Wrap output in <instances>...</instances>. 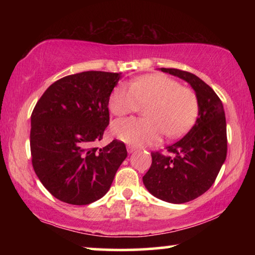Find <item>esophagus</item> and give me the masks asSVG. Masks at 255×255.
<instances>
[{"instance_id": "esophagus-1", "label": "esophagus", "mask_w": 255, "mask_h": 255, "mask_svg": "<svg viewBox=\"0 0 255 255\" xmlns=\"http://www.w3.org/2000/svg\"><path fill=\"white\" fill-rule=\"evenodd\" d=\"M127 150H128V153H133L136 150V147L135 146H131V145H128L127 146Z\"/></svg>"}]
</instances>
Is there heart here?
I'll list each match as a JSON object with an SVG mask.
<instances>
[{"label": "heart", "instance_id": "obj_1", "mask_svg": "<svg viewBox=\"0 0 255 255\" xmlns=\"http://www.w3.org/2000/svg\"><path fill=\"white\" fill-rule=\"evenodd\" d=\"M146 105L147 118L118 120L112 125L114 135L136 146L154 144L164 132L170 138L187 132L199 111L196 93L163 74L140 76L131 84L122 82L109 98L110 111L118 117L138 111Z\"/></svg>", "mask_w": 255, "mask_h": 255}]
</instances>
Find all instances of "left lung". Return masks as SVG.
<instances>
[{"mask_svg":"<svg viewBox=\"0 0 255 255\" xmlns=\"http://www.w3.org/2000/svg\"><path fill=\"white\" fill-rule=\"evenodd\" d=\"M187 81L196 91L198 118L190 131L166 153L152 152V165L143 176L146 189L158 199L183 204L196 199L214 184L227 155L224 107L213 89L190 72L161 68Z\"/></svg>","mask_w":255,"mask_h":255,"instance_id":"1","label":"left lung"}]
</instances>
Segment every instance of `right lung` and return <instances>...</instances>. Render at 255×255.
Returning a JSON list of instances; mask_svg holds the SVG:
<instances>
[{"mask_svg":"<svg viewBox=\"0 0 255 255\" xmlns=\"http://www.w3.org/2000/svg\"><path fill=\"white\" fill-rule=\"evenodd\" d=\"M122 73L88 71L54 82L31 114L33 170L58 200L89 205L110 189L127 157L120 140L99 148L109 125V98Z\"/></svg>","mask_w":255,"mask_h":255,"instance_id":"right-lung-1","label":"right lung"}]
</instances>
